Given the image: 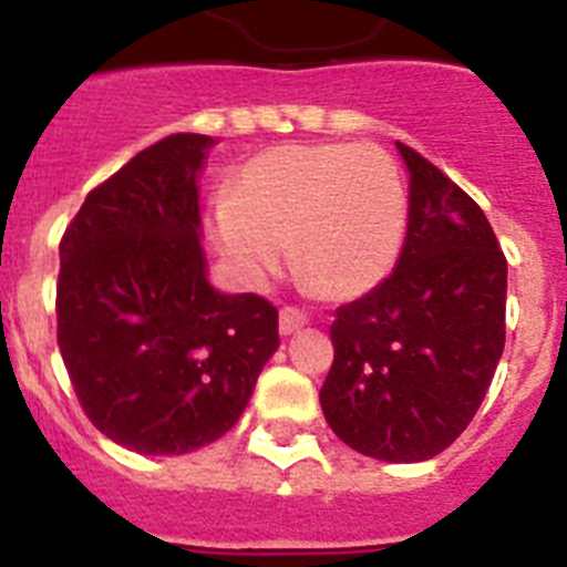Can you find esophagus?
<instances>
[{"label":"esophagus","mask_w":567,"mask_h":567,"mask_svg":"<svg viewBox=\"0 0 567 567\" xmlns=\"http://www.w3.org/2000/svg\"><path fill=\"white\" fill-rule=\"evenodd\" d=\"M300 327H307V315L300 312V309H292V307H284V309H280L278 329H280V334H284V338H289V334H295Z\"/></svg>","instance_id":"obj_1"}]
</instances>
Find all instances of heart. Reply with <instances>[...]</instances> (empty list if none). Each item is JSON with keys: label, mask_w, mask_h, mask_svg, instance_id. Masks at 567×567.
<instances>
[{"label": "heart", "mask_w": 567, "mask_h": 567, "mask_svg": "<svg viewBox=\"0 0 567 567\" xmlns=\"http://www.w3.org/2000/svg\"><path fill=\"white\" fill-rule=\"evenodd\" d=\"M405 187L372 144H280L249 158L209 235L240 284L264 289L287 264L329 298L380 287L405 238Z\"/></svg>", "instance_id": "b5f03b06"}]
</instances>
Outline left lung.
<instances>
[{
    "instance_id": "obj_1",
    "label": "left lung",
    "mask_w": 567,
    "mask_h": 567,
    "mask_svg": "<svg viewBox=\"0 0 567 567\" xmlns=\"http://www.w3.org/2000/svg\"><path fill=\"white\" fill-rule=\"evenodd\" d=\"M398 267L334 312L320 409L349 449L385 463L445 452L477 414L505 346L508 264L483 209L412 147Z\"/></svg>"
}]
</instances>
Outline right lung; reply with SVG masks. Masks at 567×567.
Returning <instances> with one entry per match:
<instances>
[{
	"instance_id": "add662e5",
	"label": "right lung",
	"mask_w": 567,
	"mask_h": 567,
	"mask_svg": "<svg viewBox=\"0 0 567 567\" xmlns=\"http://www.w3.org/2000/svg\"><path fill=\"white\" fill-rule=\"evenodd\" d=\"M209 135L175 133L84 198L59 244V349L84 414L135 454H189L238 423L278 309L218 292L202 247Z\"/></svg>"
}]
</instances>
